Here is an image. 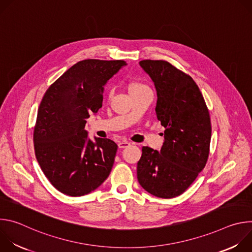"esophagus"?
Wrapping results in <instances>:
<instances>
[{
    "instance_id": "esophagus-1",
    "label": "esophagus",
    "mask_w": 252,
    "mask_h": 252,
    "mask_svg": "<svg viewBox=\"0 0 252 252\" xmlns=\"http://www.w3.org/2000/svg\"><path fill=\"white\" fill-rule=\"evenodd\" d=\"M129 146H130V142L127 141V140H122V141L119 142V148L120 149H126Z\"/></svg>"
}]
</instances>
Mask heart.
<instances>
[{
	"instance_id": "b5f03b06",
	"label": "heart",
	"mask_w": 252,
	"mask_h": 252,
	"mask_svg": "<svg viewBox=\"0 0 252 252\" xmlns=\"http://www.w3.org/2000/svg\"><path fill=\"white\" fill-rule=\"evenodd\" d=\"M149 89L146 85H143L141 83H137V82H134V83H131L129 86H128V91L129 93H133V92H138V91H142V90H147ZM112 94V92H110V94Z\"/></svg>"
}]
</instances>
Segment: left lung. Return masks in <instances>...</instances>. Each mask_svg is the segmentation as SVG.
I'll return each mask as SVG.
<instances>
[{"label": "left lung", "instance_id": "1", "mask_svg": "<svg viewBox=\"0 0 252 252\" xmlns=\"http://www.w3.org/2000/svg\"><path fill=\"white\" fill-rule=\"evenodd\" d=\"M139 65L155 84L157 118L165 130L160 152L142 148L137 181L151 194L172 198L184 193L206 164L211 137L209 113L190 76L166 61L143 60Z\"/></svg>", "mask_w": 252, "mask_h": 252}]
</instances>
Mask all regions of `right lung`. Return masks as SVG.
Segmentation results:
<instances>
[{"label": "right lung", "instance_id": "1", "mask_svg": "<svg viewBox=\"0 0 252 252\" xmlns=\"http://www.w3.org/2000/svg\"><path fill=\"white\" fill-rule=\"evenodd\" d=\"M126 64L122 60L78 62L44 94L33 128L34 154L47 178L63 194H88L112 170L117 143L99 137L92 141L85 126L101 107L103 86Z\"/></svg>", "mask_w": 252, "mask_h": 252}]
</instances>
